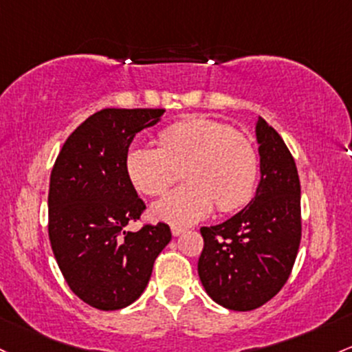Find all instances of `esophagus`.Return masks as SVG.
Masks as SVG:
<instances>
[{"mask_svg": "<svg viewBox=\"0 0 352 352\" xmlns=\"http://www.w3.org/2000/svg\"><path fill=\"white\" fill-rule=\"evenodd\" d=\"M185 232V227H180V226H172V235H180Z\"/></svg>", "mask_w": 352, "mask_h": 352, "instance_id": "34e87169", "label": "esophagus"}]
</instances>
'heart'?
<instances>
[{
	"mask_svg": "<svg viewBox=\"0 0 352 352\" xmlns=\"http://www.w3.org/2000/svg\"><path fill=\"white\" fill-rule=\"evenodd\" d=\"M158 146L133 145L125 172L140 194L162 195L179 179L184 184L152 207L153 217L187 226L219 212L247 206L258 182V153L249 137L227 123L190 117L158 132Z\"/></svg>",
	"mask_w": 352,
	"mask_h": 352,
	"instance_id": "1",
	"label": "heart"
}]
</instances>
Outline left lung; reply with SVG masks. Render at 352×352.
Instances as JSON below:
<instances>
[{"label":"left lung","mask_w":352,"mask_h":352,"mask_svg":"<svg viewBox=\"0 0 352 352\" xmlns=\"http://www.w3.org/2000/svg\"><path fill=\"white\" fill-rule=\"evenodd\" d=\"M261 182L244 210L202 227L199 277L207 294L232 311L264 306L287 283L300 244V182L280 135L258 117Z\"/></svg>","instance_id":"8db88e82"}]
</instances>
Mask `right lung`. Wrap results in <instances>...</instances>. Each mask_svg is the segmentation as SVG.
Segmentation results:
<instances>
[{"label": "right lung", "instance_id": "right-lung-1", "mask_svg": "<svg viewBox=\"0 0 352 352\" xmlns=\"http://www.w3.org/2000/svg\"><path fill=\"white\" fill-rule=\"evenodd\" d=\"M162 108H105L67 138L50 177L48 235L65 280L88 306L117 311L145 291L153 262L172 239L167 223L137 222L145 204L125 172L133 137Z\"/></svg>", "mask_w": 352, "mask_h": 352}]
</instances>
